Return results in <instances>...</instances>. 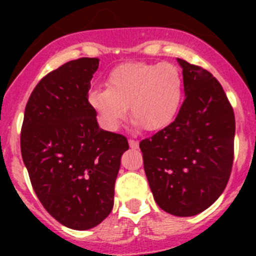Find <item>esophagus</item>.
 <instances>
[{"label": "esophagus", "mask_w": 256, "mask_h": 256, "mask_svg": "<svg viewBox=\"0 0 256 256\" xmlns=\"http://www.w3.org/2000/svg\"><path fill=\"white\" fill-rule=\"evenodd\" d=\"M128 144H130V148H138V146H140V144H138V140H128Z\"/></svg>", "instance_id": "esophagus-1"}]
</instances>
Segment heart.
Masks as SVG:
<instances>
[{
  "instance_id": "1",
  "label": "heart",
  "mask_w": 256,
  "mask_h": 256,
  "mask_svg": "<svg viewBox=\"0 0 256 256\" xmlns=\"http://www.w3.org/2000/svg\"><path fill=\"white\" fill-rule=\"evenodd\" d=\"M183 77L172 64L130 62L108 74L106 88H94L88 100L104 130L114 132L130 112L148 132L166 128L180 106Z\"/></svg>"
}]
</instances>
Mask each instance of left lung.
<instances>
[{"label": "left lung", "instance_id": "1", "mask_svg": "<svg viewBox=\"0 0 256 256\" xmlns=\"http://www.w3.org/2000/svg\"><path fill=\"white\" fill-rule=\"evenodd\" d=\"M184 100L174 122L140 140L144 172L156 204L192 216L220 196L234 160V110L222 85L200 66L178 58Z\"/></svg>", "mask_w": 256, "mask_h": 256}]
</instances>
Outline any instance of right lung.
<instances>
[{"mask_svg":"<svg viewBox=\"0 0 256 256\" xmlns=\"http://www.w3.org/2000/svg\"><path fill=\"white\" fill-rule=\"evenodd\" d=\"M98 58H78L38 82L25 108L21 154L40 202L73 230L112 212L126 136L100 128L88 96Z\"/></svg>","mask_w":256,"mask_h":256,"instance_id":"right-lung-1","label":"right lung"}]
</instances>
